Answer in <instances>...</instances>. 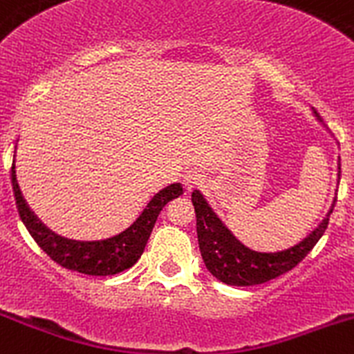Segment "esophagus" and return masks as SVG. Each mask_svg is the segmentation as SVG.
I'll return each mask as SVG.
<instances>
[{"instance_id": "esophagus-1", "label": "esophagus", "mask_w": 354, "mask_h": 354, "mask_svg": "<svg viewBox=\"0 0 354 354\" xmlns=\"http://www.w3.org/2000/svg\"><path fill=\"white\" fill-rule=\"evenodd\" d=\"M204 174L201 173V171L198 169H190V171H187V173H185V176H183V185H185V188H187V190H194V188H197V187H201L202 183H204Z\"/></svg>"}]
</instances>
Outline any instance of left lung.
<instances>
[{
  "mask_svg": "<svg viewBox=\"0 0 354 354\" xmlns=\"http://www.w3.org/2000/svg\"><path fill=\"white\" fill-rule=\"evenodd\" d=\"M313 114L322 122L320 114L315 109ZM337 169V176H341V164ZM192 202H194L195 216H197L198 247H201L205 268L219 282L245 287L268 282L297 266L325 233L337 201L334 198L325 218L303 240L279 250H256L240 242L230 232L228 226L218 218V214L212 211L211 205L198 190L192 192Z\"/></svg>",
  "mask_w": 354,
  "mask_h": 354,
  "instance_id": "1",
  "label": "left lung"
}]
</instances>
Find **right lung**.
<instances>
[{
  "mask_svg": "<svg viewBox=\"0 0 354 354\" xmlns=\"http://www.w3.org/2000/svg\"><path fill=\"white\" fill-rule=\"evenodd\" d=\"M12 185L20 219L29 230L30 236L36 240L37 245L64 268L93 277L115 275V273L131 268L145 250L157 216L160 214L164 205L183 194V187L180 183L167 185L166 188L159 190L150 198L149 204L143 207L138 218L128 228L119 232L118 235L109 236V239L91 240V242L86 240L84 242V240H72L57 235L50 228H46L37 219V216H34L27 202L24 201L22 192L17 183L15 159L12 164Z\"/></svg>",
  "mask_w": 354,
  "mask_h": 354,
  "instance_id": "right-lung-1",
  "label": "right lung"
}]
</instances>
